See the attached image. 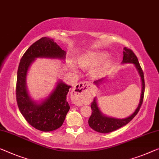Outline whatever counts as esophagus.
Instances as JSON below:
<instances>
[{"mask_svg":"<svg viewBox=\"0 0 159 159\" xmlns=\"http://www.w3.org/2000/svg\"><path fill=\"white\" fill-rule=\"evenodd\" d=\"M89 86V83L88 81H82L75 85L73 89V93L76 96V101L75 104L77 106H81L82 104V98L84 96V93L85 91L88 90Z\"/></svg>","mask_w":159,"mask_h":159,"instance_id":"34e87169","label":"esophagus"}]
</instances>
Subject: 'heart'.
<instances>
[{
	"mask_svg": "<svg viewBox=\"0 0 159 159\" xmlns=\"http://www.w3.org/2000/svg\"><path fill=\"white\" fill-rule=\"evenodd\" d=\"M107 54L104 52H95V53H89L84 55L79 60L80 66L81 67H86L89 66H94L103 60Z\"/></svg>",
	"mask_w": 159,
	"mask_h": 159,
	"instance_id": "b5f03b06",
	"label": "heart"
}]
</instances>
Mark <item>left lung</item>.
I'll list each match as a JSON object with an SVG mask.
<instances>
[{
	"label": "left lung",
	"instance_id": "obj_1",
	"mask_svg": "<svg viewBox=\"0 0 159 159\" xmlns=\"http://www.w3.org/2000/svg\"><path fill=\"white\" fill-rule=\"evenodd\" d=\"M123 53H124V57H123L122 63H134L135 66H136L137 70H138L139 75L141 76L142 90L140 102H139L138 107H137L136 111L133 113V114L127 118L120 119V118L106 116L103 114L100 111V108H98L96 99L94 98V100L91 103V105L92 113L89 119V125L94 131L98 133H101V134H106V133L114 131L116 130L120 129V128L124 126V125L129 124L138 113L139 110H140L142 103H143L144 91H145V82H144V75L143 70H142L141 66L139 64L136 56L135 55L134 52L131 49L127 48L126 47H125V48H124ZM103 80L104 79H101L96 80V81H94V84H96V86H98V84H100V83L103 81Z\"/></svg>",
	"mask_w": 159,
	"mask_h": 159
}]
</instances>
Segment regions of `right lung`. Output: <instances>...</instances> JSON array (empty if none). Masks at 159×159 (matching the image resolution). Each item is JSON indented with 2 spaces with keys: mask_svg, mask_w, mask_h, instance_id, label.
Returning <instances> with one entry per match:
<instances>
[{
  "mask_svg": "<svg viewBox=\"0 0 159 159\" xmlns=\"http://www.w3.org/2000/svg\"><path fill=\"white\" fill-rule=\"evenodd\" d=\"M66 51L53 39L43 37L35 41L23 54L19 63L16 83V100L21 114L30 125L41 131H52L60 128L70 109L66 96L70 86L63 80L41 103L33 100L26 86V76L30 66L36 58L64 59Z\"/></svg>",
  "mask_w": 159,
  "mask_h": 159,
  "instance_id": "add662e5",
  "label": "right lung"
}]
</instances>
